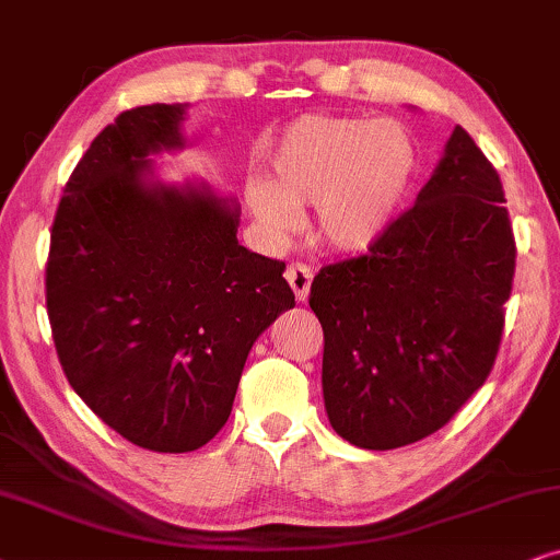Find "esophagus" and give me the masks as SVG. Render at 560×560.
<instances>
[{
    "mask_svg": "<svg viewBox=\"0 0 560 560\" xmlns=\"http://www.w3.org/2000/svg\"><path fill=\"white\" fill-rule=\"evenodd\" d=\"M284 276H287L289 287H292V292H294L296 300L307 302L310 284H312V271H310V266H307V264H289Z\"/></svg>",
    "mask_w": 560,
    "mask_h": 560,
    "instance_id": "esophagus-1",
    "label": "esophagus"
}]
</instances>
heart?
<instances>
[{"label": "heart", "mask_w": 560, "mask_h": 560, "mask_svg": "<svg viewBox=\"0 0 560 560\" xmlns=\"http://www.w3.org/2000/svg\"><path fill=\"white\" fill-rule=\"evenodd\" d=\"M271 186L248 202L266 228L287 233L296 210L317 207V233L340 253H363L392 228L417 168V148L397 119L304 115L271 153Z\"/></svg>", "instance_id": "1"}]
</instances>
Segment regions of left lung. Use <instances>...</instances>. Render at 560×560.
<instances>
[{"label": "left lung", "mask_w": 560, "mask_h": 560, "mask_svg": "<svg viewBox=\"0 0 560 560\" xmlns=\"http://www.w3.org/2000/svg\"><path fill=\"white\" fill-rule=\"evenodd\" d=\"M514 256L497 168L456 128L382 241L312 281L332 430L358 448L392 451L451 422L497 361Z\"/></svg>", "instance_id": "8db88e82"}]
</instances>
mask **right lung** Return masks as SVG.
<instances>
[{
  "mask_svg": "<svg viewBox=\"0 0 560 560\" xmlns=\"http://www.w3.org/2000/svg\"><path fill=\"white\" fill-rule=\"evenodd\" d=\"M182 104L119 112L66 182L46 307L73 392L125 441L202 448L228 422L245 358L294 307L284 260L237 243V207L153 184L148 153L182 148Z\"/></svg>",
  "mask_w": 560,
  "mask_h": 560,
  "instance_id": "right-lung-1",
  "label": "right lung"
}]
</instances>
